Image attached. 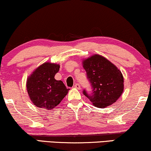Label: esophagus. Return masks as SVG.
I'll return each instance as SVG.
<instances>
[{
    "label": "esophagus",
    "instance_id": "esophagus-1",
    "mask_svg": "<svg viewBox=\"0 0 151 151\" xmlns=\"http://www.w3.org/2000/svg\"><path fill=\"white\" fill-rule=\"evenodd\" d=\"M74 87L75 88H77V89H81V86H80V85L79 84V83H76V84H74Z\"/></svg>",
    "mask_w": 151,
    "mask_h": 151
}]
</instances>
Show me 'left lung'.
<instances>
[{
  "instance_id": "8db88e82",
  "label": "left lung",
  "mask_w": 151,
  "mask_h": 151,
  "mask_svg": "<svg viewBox=\"0 0 151 151\" xmlns=\"http://www.w3.org/2000/svg\"><path fill=\"white\" fill-rule=\"evenodd\" d=\"M87 78L92 86V94H83L93 105L104 109L118 100L124 91L123 74L115 65L100 55L94 54L82 60Z\"/></svg>"
}]
</instances>
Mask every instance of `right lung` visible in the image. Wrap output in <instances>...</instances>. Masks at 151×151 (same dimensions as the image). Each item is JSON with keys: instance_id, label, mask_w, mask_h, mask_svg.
Wrapping results in <instances>:
<instances>
[{"instance_id": "add662e5", "label": "right lung", "mask_w": 151, "mask_h": 151, "mask_svg": "<svg viewBox=\"0 0 151 151\" xmlns=\"http://www.w3.org/2000/svg\"><path fill=\"white\" fill-rule=\"evenodd\" d=\"M59 68V64L44 63L27 78L28 96L37 107L52 110L68 94L70 89L67 88L62 81L54 78Z\"/></svg>"}]
</instances>
